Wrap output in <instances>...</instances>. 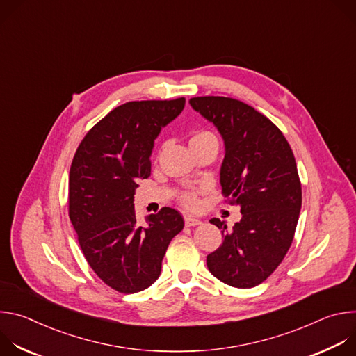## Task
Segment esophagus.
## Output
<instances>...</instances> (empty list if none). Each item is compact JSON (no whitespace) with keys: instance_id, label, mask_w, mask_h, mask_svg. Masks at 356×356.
<instances>
[{"instance_id":"1","label":"esophagus","mask_w":356,"mask_h":356,"mask_svg":"<svg viewBox=\"0 0 356 356\" xmlns=\"http://www.w3.org/2000/svg\"><path fill=\"white\" fill-rule=\"evenodd\" d=\"M184 224H186V227H195V225L201 224V220H198L193 216H184Z\"/></svg>"}]
</instances>
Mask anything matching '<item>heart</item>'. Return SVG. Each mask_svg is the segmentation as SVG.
<instances>
[{"instance_id":"b5f03b06","label":"heart","mask_w":356,"mask_h":356,"mask_svg":"<svg viewBox=\"0 0 356 356\" xmlns=\"http://www.w3.org/2000/svg\"><path fill=\"white\" fill-rule=\"evenodd\" d=\"M209 140H217L216 136L209 132V131H197L191 135L190 138V145H194V143H201V142H209ZM180 202L187 207V209H195L198 206V197H197V191L194 190H190V191H184L181 195H180Z\"/></svg>"}]
</instances>
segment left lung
<instances>
[{"instance_id": "left-lung-1", "label": "left lung", "mask_w": 356, "mask_h": 356, "mask_svg": "<svg viewBox=\"0 0 356 356\" xmlns=\"http://www.w3.org/2000/svg\"><path fill=\"white\" fill-rule=\"evenodd\" d=\"M188 103L224 139L220 183L242 214L231 231L220 218L210 221L224 241L207 257L209 270L232 287L258 286L286 257L297 227L301 184L293 150L269 118L239 99L209 95Z\"/></svg>"}]
</instances>
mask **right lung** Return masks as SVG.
<instances>
[{
  "label": "right lung",
  "instance_id": "obj_1",
  "mask_svg": "<svg viewBox=\"0 0 356 356\" xmlns=\"http://www.w3.org/2000/svg\"><path fill=\"white\" fill-rule=\"evenodd\" d=\"M186 98L125 103L97 122L79 145L69 175V217L84 258L106 284L136 293L155 283L170 241L183 229L179 211L163 207L136 222L138 179L150 176V155L162 128Z\"/></svg>",
  "mask_w": 356,
  "mask_h": 356
}]
</instances>
